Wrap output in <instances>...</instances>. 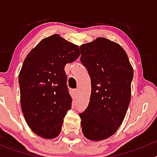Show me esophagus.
Returning <instances> with one entry per match:
<instances>
[{"mask_svg": "<svg viewBox=\"0 0 157 157\" xmlns=\"http://www.w3.org/2000/svg\"><path fill=\"white\" fill-rule=\"evenodd\" d=\"M74 93H75V95L77 97V96L78 95V94H79V90H75Z\"/></svg>", "mask_w": 157, "mask_h": 157, "instance_id": "esophagus-1", "label": "esophagus"}]
</instances>
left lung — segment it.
I'll return each mask as SVG.
<instances>
[{
	"label": "left lung",
	"instance_id": "obj_1",
	"mask_svg": "<svg viewBox=\"0 0 157 157\" xmlns=\"http://www.w3.org/2000/svg\"><path fill=\"white\" fill-rule=\"evenodd\" d=\"M80 52L91 79L89 105L79 113L82 130L87 139L101 141L113 135L125 118L134 70L124 49L105 37L83 44Z\"/></svg>",
	"mask_w": 157,
	"mask_h": 157
}]
</instances>
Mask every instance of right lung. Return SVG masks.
<instances>
[{"label": "right lung", "mask_w": 157, "mask_h": 157, "mask_svg": "<svg viewBox=\"0 0 157 157\" xmlns=\"http://www.w3.org/2000/svg\"><path fill=\"white\" fill-rule=\"evenodd\" d=\"M80 55L79 48L59 34L41 40L25 58L19 75L20 104L25 120L37 135H59L72 98L65 65Z\"/></svg>", "instance_id": "obj_1"}]
</instances>
